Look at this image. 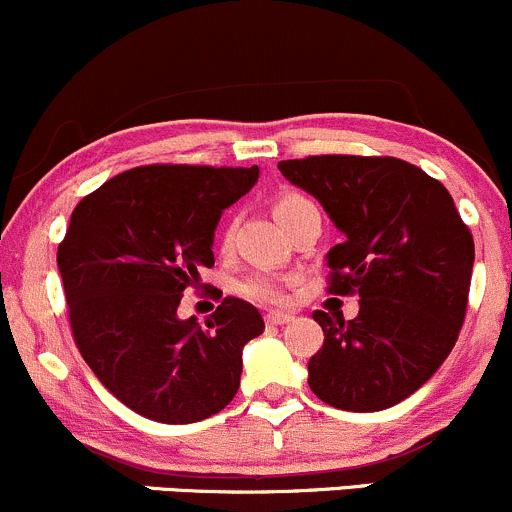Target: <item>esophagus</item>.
<instances>
[{"instance_id":"34e87169","label":"esophagus","mask_w":512,"mask_h":512,"mask_svg":"<svg viewBox=\"0 0 512 512\" xmlns=\"http://www.w3.org/2000/svg\"><path fill=\"white\" fill-rule=\"evenodd\" d=\"M293 320V312H266V324H288Z\"/></svg>"}]
</instances>
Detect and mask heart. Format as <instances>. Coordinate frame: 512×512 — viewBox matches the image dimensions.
Listing matches in <instances>:
<instances>
[{
  "label": "heart",
  "mask_w": 512,
  "mask_h": 512,
  "mask_svg": "<svg viewBox=\"0 0 512 512\" xmlns=\"http://www.w3.org/2000/svg\"><path fill=\"white\" fill-rule=\"evenodd\" d=\"M302 202H310L300 195H283L278 197L276 205H273V212H276L278 222H283V217L288 212H293L295 207H300ZM224 246H227V239H224ZM288 280L271 276V273H254L241 283V293L246 298L256 300V302H283L288 298Z\"/></svg>",
  "instance_id": "obj_1"
}]
</instances>
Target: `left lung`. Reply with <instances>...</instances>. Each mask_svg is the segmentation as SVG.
Instances as JSON below:
<instances>
[{
  "label": "left lung",
  "instance_id": "1",
  "mask_svg": "<svg viewBox=\"0 0 512 512\" xmlns=\"http://www.w3.org/2000/svg\"><path fill=\"white\" fill-rule=\"evenodd\" d=\"M278 168L344 234L327 254V290L359 298V315L349 322L312 312L324 344L307 364V383L332 408H393L425 386L454 349L474 236L447 188L400 158L310 156Z\"/></svg>",
  "mask_w": 512,
  "mask_h": 512
}]
</instances>
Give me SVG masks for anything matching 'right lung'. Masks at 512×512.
I'll return each instance as SVG.
<instances>
[{
	"label": "right lung",
	"mask_w": 512,
	"mask_h": 512,
	"mask_svg": "<svg viewBox=\"0 0 512 512\" xmlns=\"http://www.w3.org/2000/svg\"><path fill=\"white\" fill-rule=\"evenodd\" d=\"M256 180V166H141L73 210L58 246L73 339L102 386L148 420H207L239 390L241 351L266 327L261 312L224 298L200 327L180 320L178 305L214 266L222 212Z\"/></svg>",
	"instance_id": "add662e5"
}]
</instances>
